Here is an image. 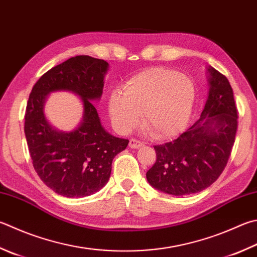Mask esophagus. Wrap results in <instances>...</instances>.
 Masks as SVG:
<instances>
[{
	"label": "esophagus",
	"instance_id": "34e87169",
	"mask_svg": "<svg viewBox=\"0 0 257 257\" xmlns=\"http://www.w3.org/2000/svg\"><path fill=\"white\" fill-rule=\"evenodd\" d=\"M128 145H130V148H132V149H138V148H140V147H142L143 142H142V141H139V140L132 138V139L130 140Z\"/></svg>",
	"mask_w": 257,
	"mask_h": 257
}]
</instances>
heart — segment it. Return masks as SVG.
Wrapping results in <instances>:
<instances>
[{"mask_svg":"<svg viewBox=\"0 0 257 257\" xmlns=\"http://www.w3.org/2000/svg\"><path fill=\"white\" fill-rule=\"evenodd\" d=\"M196 85L188 76L168 68H151L133 76L109 97L115 126L128 132L139 124L151 137L168 139L185 130L196 101Z\"/></svg>","mask_w":257,"mask_h":257,"instance_id":"heart-1","label":"heart"}]
</instances>
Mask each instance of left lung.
Segmentation results:
<instances>
[{
  "label": "left lung",
  "mask_w": 257,
  "mask_h": 257,
  "mask_svg": "<svg viewBox=\"0 0 257 257\" xmlns=\"http://www.w3.org/2000/svg\"><path fill=\"white\" fill-rule=\"evenodd\" d=\"M209 95L200 118L172 142L154 145L157 160L147 172L150 185L172 196L200 192L224 171L238 124L228 79L209 67Z\"/></svg>",
  "instance_id": "obj_1"
}]
</instances>
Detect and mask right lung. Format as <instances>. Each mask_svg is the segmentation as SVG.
<instances>
[{
	"label": "right lung",
	"mask_w": 257,
	"mask_h": 257,
	"mask_svg": "<svg viewBox=\"0 0 257 257\" xmlns=\"http://www.w3.org/2000/svg\"><path fill=\"white\" fill-rule=\"evenodd\" d=\"M107 68L103 59L72 57L43 74L29 96L24 133L33 168L60 196L81 198L100 190L109 179L113 159L128 144L106 132L91 103L103 94ZM57 90L72 91L83 100V120L71 133L52 128L43 114L47 94Z\"/></svg>",
	"instance_id": "add662e5"
}]
</instances>
